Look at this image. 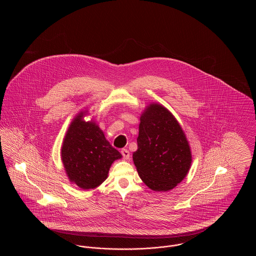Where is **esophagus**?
Instances as JSON below:
<instances>
[{
  "instance_id": "obj_1",
  "label": "esophagus",
  "mask_w": 256,
  "mask_h": 256,
  "mask_svg": "<svg viewBox=\"0 0 256 256\" xmlns=\"http://www.w3.org/2000/svg\"><path fill=\"white\" fill-rule=\"evenodd\" d=\"M121 154H122L124 159H126V160L130 159V152L126 148H122V150H121Z\"/></svg>"
}]
</instances>
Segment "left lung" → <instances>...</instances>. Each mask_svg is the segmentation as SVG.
<instances>
[{"mask_svg":"<svg viewBox=\"0 0 256 256\" xmlns=\"http://www.w3.org/2000/svg\"><path fill=\"white\" fill-rule=\"evenodd\" d=\"M134 165L154 191H169L186 176L192 156L185 134L169 110L150 104L141 116Z\"/></svg>","mask_w":256,"mask_h":256,"instance_id":"1","label":"left lung"}]
</instances>
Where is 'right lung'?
Masks as SVG:
<instances>
[{"instance_id":"right-lung-1","label":"right lung","mask_w":256,"mask_h":256,"mask_svg":"<svg viewBox=\"0 0 256 256\" xmlns=\"http://www.w3.org/2000/svg\"><path fill=\"white\" fill-rule=\"evenodd\" d=\"M80 113L70 124L61 148V158L69 180L82 189L104 182L110 166L122 154L106 139L93 122H84Z\"/></svg>"}]
</instances>
